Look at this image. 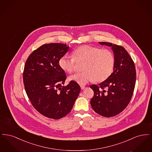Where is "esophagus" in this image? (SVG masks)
Instances as JSON below:
<instances>
[{"label":"esophagus","mask_w":152,"mask_h":152,"mask_svg":"<svg viewBox=\"0 0 152 152\" xmlns=\"http://www.w3.org/2000/svg\"><path fill=\"white\" fill-rule=\"evenodd\" d=\"M80 87H81V89H84L86 87H85L84 86H80Z\"/></svg>","instance_id":"1"}]
</instances>
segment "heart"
I'll use <instances>...</instances> for the list:
<instances>
[{"label": "heart", "instance_id": "b5f03b06", "mask_svg": "<svg viewBox=\"0 0 152 152\" xmlns=\"http://www.w3.org/2000/svg\"><path fill=\"white\" fill-rule=\"evenodd\" d=\"M72 56V58L65 55L58 60L61 69L67 73L72 72L76 61H84L82 65L83 71L70 76V81L81 85L92 80L101 83L107 79L113 72L115 58L110 50L84 45L73 51Z\"/></svg>", "mask_w": 152, "mask_h": 152}]
</instances>
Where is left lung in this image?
Listing matches in <instances>:
<instances>
[{
    "label": "left lung",
    "instance_id": "8db88e82",
    "mask_svg": "<svg viewBox=\"0 0 152 152\" xmlns=\"http://www.w3.org/2000/svg\"><path fill=\"white\" fill-rule=\"evenodd\" d=\"M99 43L111 48L115 63L113 72L107 79L99 86H90L94 91L91 105L97 113L110 117L121 113L129 103L136 84V68L130 55L122 46L108 42Z\"/></svg>",
    "mask_w": 152,
    "mask_h": 152
}]
</instances>
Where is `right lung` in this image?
Here are the masks:
<instances>
[{
  "mask_svg": "<svg viewBox=\"0 0 152 152\" xmlns=\"http://www.w3.org/2000/svg\"><path fill=\"white\" fill-rule=\"evenodd\" d=\"M69 48L64 44H43L29 55L24 65L23 82L32 105L40 114L55 120L70 112L81 90L73 81L62 86L66 75L58 60Z\"/></svg>",
  "mask_w": 152,
  "mask_h": 152,
  "instance_id": "right-lung-1",
  "label": "right lung"
}]
</instances>
